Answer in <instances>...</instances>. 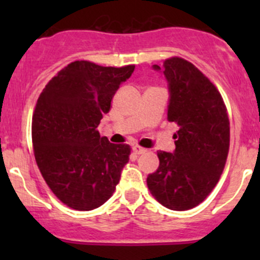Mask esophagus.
<instances>
[{"instance_id":"1","label":"esophagus","mask_w":260,"mask_h":260,"mask_svg":"<svg viewBox=\"0 0 260 260\" xmlns=\"http://www.w3.org/2000/svg\"><path fill=\"white\" fill-rule=\"evenodd\" d=\"M132 151L135 152L136 154H142V153H145V152H147V149L142 148V147H140V146H133Z\"/></svg>"}]
</instances>
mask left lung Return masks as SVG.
Returning <instances> with one entry per match:
<instances>
[{"instance_id": "1", "label": "left lung", "mask_w": 260, "mask_h": 260, "mask_svg": "<svg viewBox=\"0 0 260 260\" xmlns=\"http://www.w3.org/2000/svg\"><path fill=\"white\" fill-rule=\"evenodd\" d=\"M169 86L167 118L179 125L176 148L159 151V166L147 177L153 198L177 211L203 203L220 179L230 142L229 117L216 86L195 65L171 57L164 67Z\"/></svg>"}]
</instances>
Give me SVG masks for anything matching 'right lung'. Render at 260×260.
<instances>
[{
    "mask_svg": "<svg viewBox=\"0 0 260 260\" xmlns=\"http://www.w3.org/2000/svg\"><path fill=\"white\" fill-rule=\"evenodd\" d=\"M135 65L101 67L74 61L46 84L32 115V145L44 180L75 210L103 205L129 161L131 147L112 145L98 125Z\"/></svg>",
    "mask_w": 260,
    "mask_h": 260,
    "instance_id": "obj_1",
    "label": "right lung"
}]
</instances>
